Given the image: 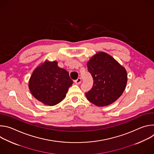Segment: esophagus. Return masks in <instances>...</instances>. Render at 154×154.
I'll list each match as a JSON object with an SVG mask.
<instances>
[{"instance_id": "34e87169", "label": "esophagus", "mask_w": 154, "mask_h": 154, "mask_svg": "<svg viewBox=\"0 0 154 154\" xmlns=\"http://www.w3.org/2000/svg\"><path fill=\"white\" fill-rule=\"evenodd\" d=\"M81 81H82L81 78H80V77H79L77 80H74V82H75L76 84H79V83H80Z\"/></svg>"}]
</instances>
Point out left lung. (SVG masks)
Here are the masks:
<instances>
[{
  "mask_svg": "<svg viewBox=\"0 0 154 154\" xmlns=\"http://www.w3.org/2000/svg\"><path fill=\"white\" fill-rule=\"evenodd\" d=\"M93 79V86L86 93L90 102L105 106L115 102L123 93L127 82V71L113 57L99 52L87 63Z\"/></svg>",
  "mask_w": 154,
  "mask_h": 154,
  "instance_id": "left-lung-1",
  "label": "left lung"
}]
</instances>
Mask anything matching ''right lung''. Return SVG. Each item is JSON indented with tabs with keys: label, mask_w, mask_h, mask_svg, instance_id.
<instances>
[{
	"label": "right lung",
	"mask_w": 154,
	"mask_h": 154,
	"mask_svg": "<svg viewBox=\"0 0 154 154\" xmlns=\"http://www.w3.org/2000/svg\"><path fill=\"white\" fill-rule=\"evenodd\" d=\"M72 83L69 72L58 67L57 61L46 60L33 71L29 88L38 100L45 105L54 106L65 98Z\"/></svg>",
	"instance_id": "obj_1"
}]
</instances>
